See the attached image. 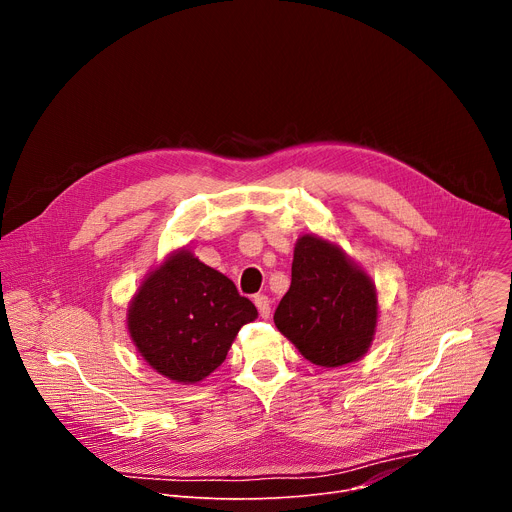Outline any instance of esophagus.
Here are the masks:
<instances>
[{
    "instance_id": "1",
    "label": "esophagus",
    "mask_w": 512,
    "mask_h": 512,
    "mask_svg": "<svg viewBox=\"0 0 512 512\" xmlns=\"http://www.w3.org/2000/svg\"><path fill=\"white\" fill-rule=\"evenodd\" d=\"M255 306L259 310V316L261 318H269L271 314V304H269V298L267 296H255Z\"/></svg>"
}]
</instances>
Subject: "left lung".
Here are the masks:
<instances>
[{
    "instance_id": "left-lung-1",
    "label": "left lung",
    "mask_w": 512,
    "mask_h": 512,
    "mask_svg": "<svg viewBox=\"0 0 512 512\" xmlns=\"http://www.w3.org/2000/svg\"><path fill=\"white\" fill-rule=\"evenodd\" d=\"M273 322L310 362L342 367L371 346L377 326L375 285L336 245L304 235Z\"/></svg>"
}]
</instances>
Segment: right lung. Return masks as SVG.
<instances>
[{"mask_svg": "<svg viewBox=\"0 0 512 512\" xmlns=\"http://www.w3.org/2000/svg\"><path fill=\"white\" fill-rule=\"evenodd\" d=\"M255 318L257 308L227 275L180 251L141 283L127 328L152 369L192 385L221 367L241 326Z\"/></svg>", "mask_w": 512, "mask_h": 512, "instance_id": "1", "label": "right lung"}]
</instances>
